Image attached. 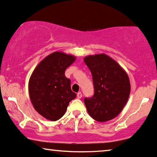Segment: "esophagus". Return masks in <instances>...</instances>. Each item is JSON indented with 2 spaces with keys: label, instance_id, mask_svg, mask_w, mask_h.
<instances>
[{
  "label": "esophagus",
  "instance_id": "esophagus-1",
  "mask_svg": "<svg viewBox=\"0 0 157 157\" xmlns=\"http://www.w3.org/2000/svg\"><path fill=\"white\" fill-rule=\"evenodd\" d=\"M77 97L78 98H81L82 97V93L81 92H79V93H77Z\"/></svg>",
  "mask_w": 157,
  "mask_h": 157
}]
</instances>
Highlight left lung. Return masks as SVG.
I'll return each instance as SVG.
<instances>
[{
	"instance_id": "left-lung-1",
	"label": "left lung",
	"mask_w": 157,
	"mask_h": 157,
	"mask_svg": "<svg viewBox=\"0 0 157 157\" xmlns=\"http://www.w3.org/2000/svg\"><path fill=\"white\" fill-rule=\"evenodd\" d=\"M84 61L92 74L95 91L92 98L84 99L88 114L98 122L112 120L122 112L128 100V75L116 61L105 53L87 56Z\"/></svg>"
}]
</instances>
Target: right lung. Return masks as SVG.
<instances>
[{
  "label": "right lung",
  "mask_w": 157,
  "mask_h": 157,
  "mask_svg": "<svg viewBox=\"0 0 157 157\" xmlns=\"http://www.w3.org/2000/svg\"><path fill=\"white\" fill-rule=\"evenodd\" d=\"M76 60L71 54L56 51L43 59L29 80V98L41 116L56 121L64 116L69 102L76 97L65 70Z\"/></svg>",
  "instance_id": "obj_1"
}]
</instances>
